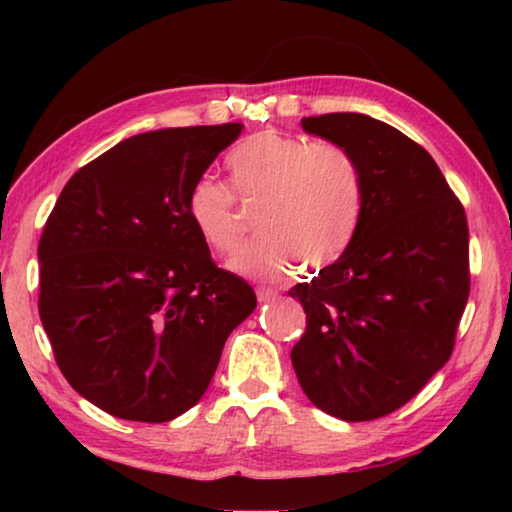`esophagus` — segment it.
I'll list each match as a JSON object with an SVG mask.
<instances>
[{
	"label": "esophagus",
	"instance_id": "obj_1",
	"mask_svg": "<svg viewBox=\"0 0 512 512\" xmlns=\"http://www.w3.org/2000/svg\"><path fill=\"white\" fill-rule=\"evenodd\" d=\"M256 298H258V303H268V300L277 298V291L275 289H265V286H261V289H256Z\"/></svg>",
	"mask_w": 512,
	"mask_h": 512
}]
</instances>
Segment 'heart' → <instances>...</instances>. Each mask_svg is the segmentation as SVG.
Here are the masks:
<instances>
[{
	"label": "heart",
	"instance_id": "b5f03b06",
	"mask_svg": "<svg viewBox=\"0 0 512 512\" xmlns=\"http://www.w3.org/2000/svg\"><path fill=\"white\" fill-rule=\"evenodd\" d=\"M226 167L242 202L263 205L256 223L263 237L233 261L240 275L275 282L298 261L324 270L354 242L366 209V174L347 146L263 130L237 144ZM235 192L205 174L188 193L195 230L221 256L235 254L247 233Z\"/></svg>",
	"mask_w": 512,
	"mask_h": 512
}]
</instances>
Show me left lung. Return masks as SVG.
<instances>
[{"mask_svg":"<svg viewBox=\"0 0 512 512\" xmlns=\"http://www.w3.org/2000/svg\"><path fill=\"white\" fill-rule=\"evenodd\" d=\"M347 146L366 174L354 242L289 291L307 314L291 361L305 396L345 422L401 408L452 356L464 314L468 221L429 151L363 114L303 118Z\"/></svg>","mask_w":512,"mask_h":512,"instance_id":"obj_1","label":"left lung"}]
</instances>
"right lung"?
I'll return each instance as SVG.
<instances>
[{
	"mask_svg": "<svg viewBox=\"0 0 512 512\" xmlns=\"http://www.w3.org/2000/svg\"><path fill=\"white\" fill-rule=\"evenodd\" d=\"M240 123L123 139L62 188L39 240V317L83 398L130 422H170L212 382L256 293L221 270L188 193Z\"/></svg>",
	"mask_w": 512,
	"mask_h": 512,
	"instance_id": "1",
	"label": "right lung"
}]
</instances>
